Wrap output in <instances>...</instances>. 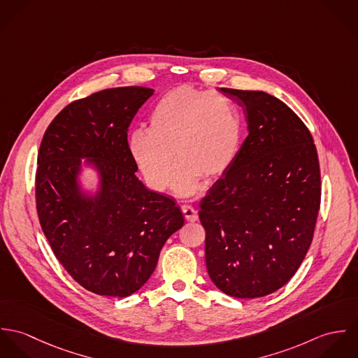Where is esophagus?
<instances>
[{
	"instance_id": "34e87169",
	"label": "esophagus",
	"mask_w": 358,
	"mask_h": 358,
	"mask_svg": "<svg viewBox=\"0 0 358 358\" xmlns=\"http://www.w3.org/2000/svg\"><path fill=\"white\" fill-rule=\"evenodd\" d=\"M182 212H183L185 219L189 220V222H196L199 219V212L193 206H190V205H183L182 206Z\"/></svg>"
}]
</instances>
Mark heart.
Masks as SVG:
<instances>
[{
	"label": "heart",
	"mask_w": 358,
	"mask_h": 358,
	"mask_svg": "<svg viewBox=\"0 0 358 358\" xmlns=\"http://www.w3.org/2000/svg\"><path fill=\"white\" fill-rule=\"evenodd\" d=\"M237 104L220 92L178 87L164 94L149 114V129H135L129 153L146 183L165 190L172 179L175 152L180 162L173 187L179 194L196 190L199 179L219 178L231 165L241 142Z\"/></svg>",
	"instance_id": "b5f03b06"
}]
</instances>
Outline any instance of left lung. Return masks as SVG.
Instances as JSON below:
<instances>
[{"label": "left lung", "instance_id": "1", "mask_svg": "<svg viewBox=\"0 0 358 358\" xmlns=\"http://www.w3.org/2000/svg\"><path fill=\"white\" fill-rule=\"evenodd\" d=\"M244 107L248 136L200 205L205 262L224 294L254 299L285 285L313 241L318 154L305 122L262 91L222 88Z\"/></svg>", "mask_w": 358, "mask_h": 358}]
</instances>
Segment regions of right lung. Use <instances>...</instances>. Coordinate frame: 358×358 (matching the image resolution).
I'll use <instances>...</instances> for the list:
<instances>
[{"label":"right lung","mask_w":358,"mask_h":358,"mask_svg":"<svg viewBox=\"0 0 358 358\" xmlns=\"http://www.w3.org/2000/svg\"><path fill=\"white\" fill-rule=\"evenodd\" d=\"M152 88L120 87L67 104L47 128L37 158L36 206L56 259L83 288L125 298L153 274L165 241L179 230L176 203L148 190L129 153L128 128ZM100 169L95 199L76 186L80 157Z\"/></svg>","instance_id":"obj_1"}]
</instances>
